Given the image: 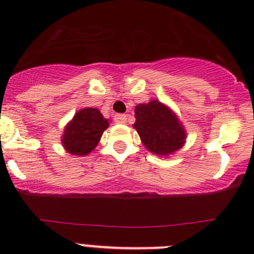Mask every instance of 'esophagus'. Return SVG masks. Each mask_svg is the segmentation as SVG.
Wrapping results in <instances>:
<instances>
[{
  "label": "esophagus",
  "mask_w": 254,
  "mask_h": 254,
  "mask_svg": "<svg viewBox=\"0 0 254 254\" xmlns=\"http://www.w3.org/2000/svg\"><path fill=\"white\" fill-rule=\"evenodd\" d=\"M127 115L125 114H115L114 115V122L117 124H125L127 123Z\"/></svg>",
  "instance_id": "obj_1"
}]
</instances>
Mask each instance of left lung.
Returning a JSON list of instances; mask_svg holds the SVG:
<instances>
[{"mask_svg":"<svg viewBox=\"0 0 254 254\" xmlns=\"http://www.w3.org/2000/svg\"><path fill=\"white\" fill-rule=\"evenodd\" d=\"M134 127L146 148L152 153L167 156L179 150L186 139V131L167 107L158 101L139 104L135 108Z\"/></svg>","mask_w":254,"mask_h":254,"instance_id":"8db88e82","label":"left lung"}]
</instances>
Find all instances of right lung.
<instances>
[{"label": "right lung", "mask_w": 254, "mask_h": 254, "mask_svg": "<svg viewBox=\"0 0 254 254\" xmlns=\"http://www.w3.org/2000/svg\"><path fill=\"white\" fill-rule=\"evenodd\" d=\"M109 127L98 109L86 108L76 113L66 127L63 137L64 147L68 153L86 156L98 143L104 130Z\"/></svg>", "instance_id": "add662e5"}]
</instances>
